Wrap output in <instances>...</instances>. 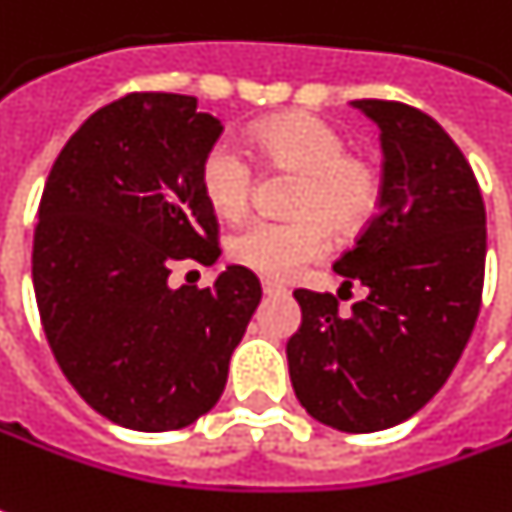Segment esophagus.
Masks as SVG:
<instances>
[{"label":"esophagus","instance_id":"1","mask_svg":"<svg viewBox=\"0 0 512 512\" xmlns=\"http://www.w3.org/2000/svg\"><path fill=\"white\" fill-rule=\"evenodd\" d=\"M262 290L264 296H284L287 290H284V284H279V281H270V279H262Z\"/></svg>","mask_w":512,"mask_h":512}]
</instances>
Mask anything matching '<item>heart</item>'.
Returning <instances> with one entry per match:
<instances>
[{
  "mask_svg": "<svg viewBox=\"0 0 512 512\" xmlns=\"http://www.w3.org/2000/svg\"><path fill=\"white\" fill-rule=\"evenodd\" d=\"M346 137L327 120L307 112H287L250 132V154L267 171L293 174L287 211L290 219H256L228 242L236 264L264 279H290L329 248V228L363 231L383 200V171L375 160L346 152ZM256 174L245 154L228 140L214 143L200 160V191L222 219L248 214Z\"/></svg>",
  "mask_w": 512,
  "mask_h": 512,
  "instance_id": "1",
  "label": "heart"
}]
</instances>
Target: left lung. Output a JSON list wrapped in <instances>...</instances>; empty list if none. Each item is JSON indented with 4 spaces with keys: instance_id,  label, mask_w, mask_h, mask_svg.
<instances>
[{
    "instance_id": "left-lung-1",
    "label": "left lung",
    "mask_w": 512,
    "mask_h": 512,
    "mask_svg": "<svg viewBox=\"0 0 512 512\" xmlns=\"http://www.w3.org/2000/svg\"><path fill=\"white\" fill-rule=\"evenodd\" d=\"M352 104L380 126L383 200L332 264L369 296L341 312L332 293L296 290L290 380L318 423L372 434L440 392L471 338L485 287V202L471 163L431 115L400 101Z\"/></svg>"
}]
</instances>
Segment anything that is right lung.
I'll return each instance as SVG.
<instances>
[{
  "label": "right lung",
  "instance_id": "right-lung-1",
  "mask_svg": "<svg viewBox=\"0 0 512 512\" xmlns=\"http://www.w3.org/2000/svg\"><path fill=\"white\" fill-rule=\"evenodd\" d=\"M222 123L174 92H129L67 140L39 202L33 290L72 389L132 431H177L216 406L262 301L231 264L197 290L168 287L174 262L214 264L219 222L200 160Z\"/></svg>",
  "mask_w": 512,
  "mask_h": 512
}]
</instances>
